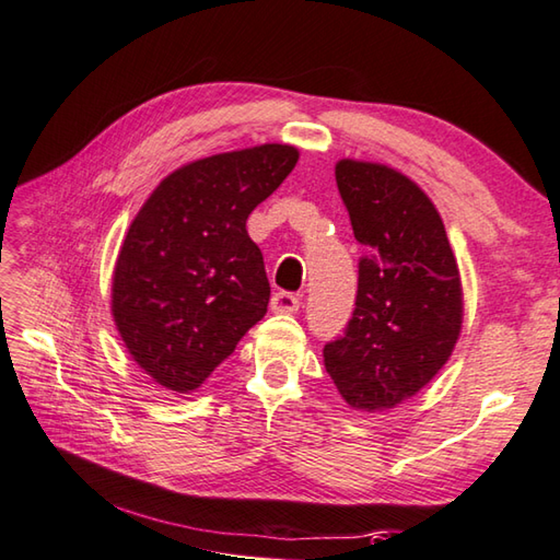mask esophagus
I'll return each mask as SVG.
<instances>
[{
    "instance_id": "1",
    "label": "esophagus",
    "mask_w": 560,
    "mask_h": 560,
    "mask_svg": "<svg viewBox=\"0 0 560 560\" xmlns=\"http://www.w3.org/2000/svg\"><path fill=\"white\" fill-rule=\"evenodd\" d=\"M301 305V295L289 293V291H279L271 295V311L273 313H295Z\"/></svg>"
}]
</instances>
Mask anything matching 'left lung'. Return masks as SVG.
Here are the masks:
<instances>
[{
  "instance_id": "8db88e82",
  "label": "left lung",
  "mask_w": 560,
  "mask_h": 560,
  "mask_svg": "<svg viewBox=\"0 0 560 560\" xmlns=\"http://www.w3.org/2000/svg\"><path fill=\"white\" fill-rule=\"evenodd\" d=\"M335 179L364 255L354 313L325 345V369L352 408H393L452 354L464 315L458 267L418 184L354 160L337 162Z\"/></svg>"
}]
</instances>
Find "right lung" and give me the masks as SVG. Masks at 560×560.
Wrapping results in <instances>:
<instances>
[{
	"label": "right lung",
	"mask_w": 560,
	"mask_h": 560,
	"mask_svg": "<svg viewBox=\"0 0 560 560\" xmlns=\"http://www.w3.org/2000/svg\"><path fill=\"white\" fill-rule=\"evenodd\" d=\"M299 162L291 145L196 160L152 191L120 247L112 311L140 369L189 393L235 352L269 303L247 215Z\"/></svg>",
	"instance_id": "add662e5"
}]
</instances>
